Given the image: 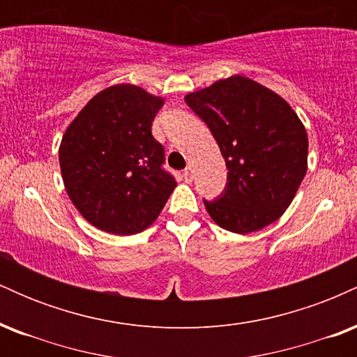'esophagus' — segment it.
I'll return each instance as SVG.
<instances>
[{"label":"esophagus","mask_w":357,"mask_h":357,"mask_svg":"<svg viewBox=\"0 0 357 357\" xmlns=\"http://www.w3.org/2000/svg\"><path fill=\"white\" fill-rule=\"evenodd\" d=\"M183 176H184V181H186V183H191V181H192V167H191V166H188L186 169H184Z\"/></svg>","instance_id":"obj_1"}]
</instances>
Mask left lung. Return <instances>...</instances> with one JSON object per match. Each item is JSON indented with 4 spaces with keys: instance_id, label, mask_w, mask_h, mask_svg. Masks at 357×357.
<instances>
[{
    "instance_id": "1",
    "label": "left lung",
    "mask_w": 357,
    "mask_h": 357,
    "mask_svg": "<svg viewBox=\"0 0 357 357\" xmlns=\"http://www.w3.org/2000/svg\"><path fill=\"white\" fill-rule=\"evenodd\" d=\"M210 127L228 167L223 195L204 202L211 220L238 235L284 215L307 173L309 139L289 102L243 75L184 97Z\"/></svg>"
}]
</instances>
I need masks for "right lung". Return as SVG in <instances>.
<instances>
[{
  "label": "right lung",
  "instance_id": "1",
  "mask_svg": "<svg viewBox=\"0 0 357 357\" xmlns=\"http://www.w3.org/2000/svg\"><path fill=\"white\" fill-rule=\"evenodd\" d=\"M165 99L132 84L100 90L68 124L59 161L68 198L102 231L136 235L176 188L151 126Z\"/></svg>",
  "mask_w": 357,
  "mask_h": 357
}]
</instances>
